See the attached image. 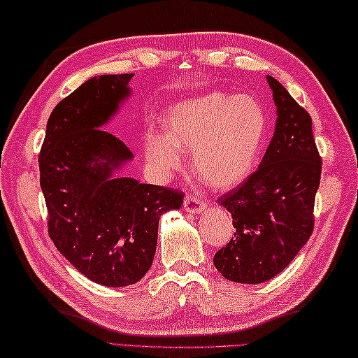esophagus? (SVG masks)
<instances>
[{
	"mask_svg": "<svg viewBox=\"0 0 358 358\" xmlns=\"http://www.w3.org/2000/svg\"><path fill=\"white\" fill-rule=\"evenodd\" d=\"M184 209L189 212V214H199V212L208 209V204L196 196H187L184 199Z\"/></svg>",
	"mask_w": 358,
	"mask_h": 358,
	"instance_id": "1",
	"label": "esophagus"
}]
</instances>
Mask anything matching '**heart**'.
<instances>
[{
  "label": "heart",
  "mask_w": 358,
  "mask_h": 358,
  "mask_svg": "<svg viewBox=\"0 0 358 358\" xmlns=\"http://www.w3.org/2000/svg\"><path fill=\"white\" fill-rule=\"evenodd\" d=\"M166 130L149 127L144 155L152 171L166 178L193 152V169L203 182L231 189L253 173L267 131L262 105L248 94L212 91L173 105Z\"/></svg>",
  "instance_id": "heart-1"
}]
</instances>
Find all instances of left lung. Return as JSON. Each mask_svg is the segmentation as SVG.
Listing matches in <instances>:
<instances>
[{
  "mask_svg": "<svg viewBox=\"0 0 358 358\" xmlns=\"http://www.w3.org/2000/svg\"><path fill=\"white\" fill-rule=\"evenodd\" d=\"M277 124L259 168L218 201L231 212L234 237L214 266L236 283L258 285L291 264L315 228L322 162L311 117L286 87L267 75Z\"/></svg>",
  "mask_w": 358,
  "mask_h": 358,
  "instance_id": "obj_1",
  "label": "left lung"
}]
</instances>
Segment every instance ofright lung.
Instances as JSON below:
<instances>
[{
    "instance_id": "add662e5",
    "label": "right lung",
    "mask_w": 358,
    "mask_h": 358,
    "mask_svg": "<svg viewBox=\"0 0 358 358\" xmlns=\"http://www.w3.org/2000/svg\"><path fill=\"white\" fill-rule=\"evenodd\" d=\"M134 73L100 75L62 99L48 117L39 169L48 234L59 253L102 286L140 281L152 266L160 217L182 193L116 173L134 154L103 125L129 99Z\"/></svg>"
}]
</instances>
